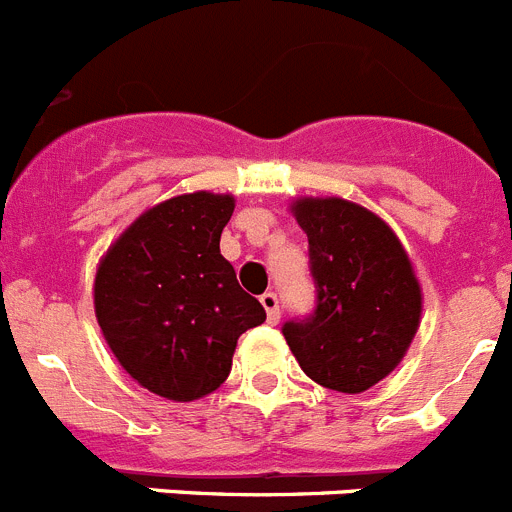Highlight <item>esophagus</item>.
<instances>
[{
	"label": "esophagus",
	"mask_w": 512,
	"mask_h": 512,
	"mask_svg": "<svg viewBox=\"0 0 512 512\" xmlns=\"http://www.w3.org/2000/svg\"><path fill=\"white\" fill-rule=\"evenodd\" d=\"M260 303H262V308H265V313H267V321H270V324H278V319H280V301H278V296H275L273 290H267V293H262Z\"/></svg>",
	"instance_id": "34e87169"
}]
</instances>
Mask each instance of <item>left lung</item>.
Returning a JSON list of instances; mask_svg holds the SVG:
<instances>
[{
    "label": "left lung",
    "instance_id": "left-lung-1",
    "mask_svg": "<svg viewBox=\"0 0 512 512\" xmlns=\"http://www.w3.org/2000/svg\"><path fill=\"white\" fill-rule=\"evenodd\" d=\"M316 306L283 336L301 370L329 390L362 393L398 367L421 319V288L393 229L344 199H301Z\"/></svg>",
    "mask_w": 512,
    "mask_h": 512
}]
</instances>
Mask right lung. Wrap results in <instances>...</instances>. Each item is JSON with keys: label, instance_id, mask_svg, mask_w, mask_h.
Segmentation results:
<instances>
[{"label": "right lung", "instance_id": "1", "mask_svg": "<svg viewBox=\"0 0 512 512\" xmlns=\"http://www.w3.org/2000/svg\"><path fill=\"white\" fill-rule=\"evenodd\" d=\"M232 196L186 193L137 219L96 270L94 306L119 365L168 400L204 398L229 377L237 339L265 321L219 252Z\"/></svg>", "mask_w": 512, "mask_h": 512}]
</instances>
